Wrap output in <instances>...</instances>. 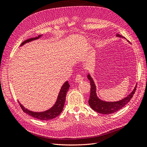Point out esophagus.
I'll return each instance as SVG.
<instances>
[{"instance_id":"34e87169","label":"esophagus","mask_w":147,"mask_h":147,"mask_svg":"<svg viewBox=\"0 0 147 147\" xmlns=\"http://www.w3.org/2000/svg\"><path fill=\"white\" fill-rule=\"evenodd\" d=\"M83 80V77H82V75L80 74H78L76 77H75V82L77 83H80Z\"/></svg>"}]
</instances>
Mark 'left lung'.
<instances>
[{
    "instance_id": "1",
    "label": "left lung",
    "mask_w": 147,
    "mask_h": 147,
    "mask_svg": "<svg viewBox=\"0 0 147 147\" xmlns=\"http://www.w3.org/2000/svg\"><path fill=\"white\" fill-rule=\"evenodd\" d=\"M117 36L118 37H122V35L118 34H117ZM88 78L90 81L91 84V92L90 99L88 100L89 105L91 107L92 110L96 112L102 114H110L114 112H116L119 110L122 109L124 106H125L130 101L131 99L133 97V95L135 93L136 90L137 84L133 91L129 94L127 97L117 102H105L100 100L98 98L96 94V87L94 84L92 78L90 76V74L88 75Z\"/></svg>"
}]
</instances>
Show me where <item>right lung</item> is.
I'll list each match as a JSON object with an SVG mask.
<instances>
[{"instance_id": "right-lung-1", "label": "right lung", "mask_w": 147, "mask_h": 147, "mask_svg": "<svg viewBox=\"0 0 147 147\" xmlns=\"http://www.w3.org/2000/svg\"><path fill=\"white\" fill-rule=\"evenodd\" d=\"M42 35H39L38 37L26 40L24 41L21 43V46L23 45L24 44L26 43L38 39ZM69 87H70V85L68 82H65V83L63 85V86H62L61 88V90L59 91L58 96H57V99L55 104L53 105L50 109L45 111V112H32V111H30L28 110L27 109H26L24 107H23L19 102L20 105L24 112L29 115L30 116L32 117L33 118H37L38 119H40V120H50V119H53L58 116V115L62 112V111H63L64 103H65V100L66 94L69 90Z\"/></svg>"}]
</instances>
